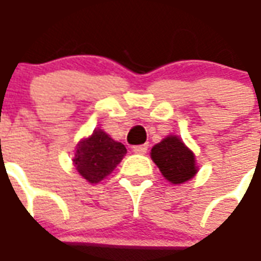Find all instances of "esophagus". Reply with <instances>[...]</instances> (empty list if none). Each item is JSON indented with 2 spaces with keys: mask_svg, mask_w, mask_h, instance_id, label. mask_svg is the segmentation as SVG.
<instances>
[{
  "mask_svg": "<svg viewBox=\"0 0 261 261\" xmlns=\"http://www.w3.org/2000/svg\"><path fill=\"white\" fill-rule=\"evenodd\" d=\"M148 151V144H142V145H136V147H133V152L136 153H141V155H144V153H147Z\"/></svg>",
  "mask_w": 261,
  "mask_h": 261,
  "instance_id": "1",
  "label": "esophagus"
}]
</instances>
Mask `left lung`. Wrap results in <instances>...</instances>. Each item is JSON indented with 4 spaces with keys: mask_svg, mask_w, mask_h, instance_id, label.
Wrapping results in <instances>:
<instances>
[{
    "mask_svg": "<svg viewBox=\"0 0 261 261\" xmlns=\"http://www.w3.org/2000/svg\"><path fill=\"white\" fill-rule=\"evenodd\" d=\"M151 158L165 179L173 185L190 180L197 173L194 153L183 144L179 137H166L159 144L153 145Z\"/></svg>",
    "mask_w": 261,
    "mask_h": 261,
    "instance_id": "obj_1",
    "label": "left lung"
}]
</instances>
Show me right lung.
I'll list each match as a JSON object with an SVG mask.
<instances>
[{"label": "right lung", "instance_id": "obj_1", "mask_svg": "<svg viewBox=\"0 0 261 261\" xmlns=\"http://www.w3.org/2000/svg\"><path fill=\"white\" fill-rule=\"evenodd\" d=\"M125 153L127 149L121 142L114 141L105 131L97 128L76 145L74 164L85 180L99 183L113 172Z\"/></svg>", "mask_w": 261, "mask_h": 261}]
</instances>
